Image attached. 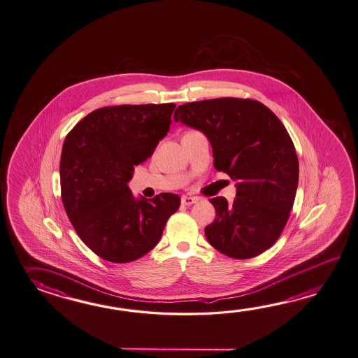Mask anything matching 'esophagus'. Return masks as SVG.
<instances>
[{
	"mask_svg": "<svg viewBox=\"0 0 358 358\" xmlns=\"http://www.w3.org/2000/svg\"><path fill=\"white\" fill-rule=\"evenodd\" d=\"M197 199L196 197H191V196H182L181 197V203L182 205H192L196 203Z\"/></svg>",
	"mask_w": 358,
	"mask_h": 358,
	"instance_id": "obj_1",
	"label": "esophagus"
}]
</instances>
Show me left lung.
<instances>
[{
  "label": "left lung",
  "mask_w": 358,
  "mask_h": 358,
  "mask_svg": "<svg viewBox=\"0 0 358 358\" xmlns=\"http://www.w3.org/2000/svg\"><path fill=\"white\" fill-rule=\"evenodd\" d=\"M176 122L205 134L214 167L237 181L232 204L213 197L217 218L205 227L213 248L234 259H250L271 248L289 218L299 158L289 134L263 103L217 98L177 107Z\"/></svg>",
  "instance_id": "8db88e82"
}]
</instances>
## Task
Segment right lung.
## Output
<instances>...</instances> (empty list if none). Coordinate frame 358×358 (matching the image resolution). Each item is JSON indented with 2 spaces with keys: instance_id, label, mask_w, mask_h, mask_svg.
I'll use <instances>...</instances> for the list:
<instances>
[{
  "instance_id": "obj_1",
  "label": "right lung",
  "mask_w": 358,
  "mask_h": 358,
  "mask_svg": "<svg viewBox=\"0 0 358 358\" xmlns=\"http://www.w3.org/2000/svg\"><path fill=\"white\" fill-rule=\"evenodd\" d=\"M176 104L95 110L67 134L59 162L61 197L76 234L110 263H130L161 240L181 199L163 192L136 200L127 183L169 131Z\"/></svg>"
}]
</instances>
